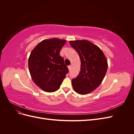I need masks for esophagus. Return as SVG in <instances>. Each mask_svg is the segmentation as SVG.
<instances>
[{
  "instance_id": "obj_1",
  "label": "esophagus",
  "mask_w": 134,
  "mask_h": 134,
  "mask_svg": "<svg viewBox=\"0 0 134 134\" xmlns=\"http://www.w3.org/2000/svg\"><path fill=\"white\" fill-rule=\"evenodd\" d=\"M71 65H69L68 66V68H69V70L71 69Z\"/></svg>"
}]
</instances>
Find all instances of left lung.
Here are the masks:
<instances>
[{"mask_svg": "<svg viewBox=\"0 0 134 134\" xmlns=\"http://www.w3.org/2000/svg\"><path fill=\"white\" fill-rule=\"evenodd\" d=\"M81 61L80 71L71 80L76 92L80 94L91 93L102 83L107 70L106 56L100 48L87 40L70 41Z\"/></svg>", "mask_w": 134, "mask_h": 134, "instance_id": "8db88e82", "label": "left lung"}]
</instances>
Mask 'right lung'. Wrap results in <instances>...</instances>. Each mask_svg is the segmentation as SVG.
Segmentation results:
<instances>
[{"label": "right lung", "instance_id": "add662e5", "mask_svg": "<svg viewBox=\"0 0 134 134\" xmlns=\"http://www.w3.org/2000/svg\"><path fill=\"white\" fill-rule=\"evenodd\" d=\"M64 40L52 38L40 42L32 51L28 68L35 83L47 92L57 91L69 69L60 55Z\"/></svg>", "mask_w": 134, "mask_h": 134}]
</instances>
